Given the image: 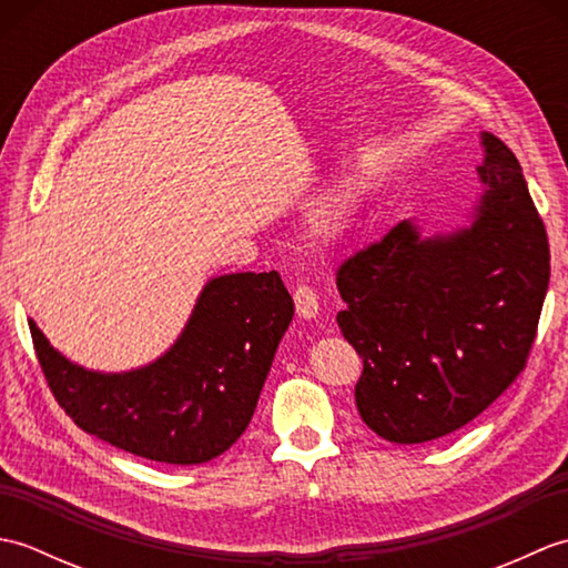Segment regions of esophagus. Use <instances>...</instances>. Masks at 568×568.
Segmentation results:
<instances>
[{"instance_id":"1","label":"esophagus","mask_w":568,"mask_h":568,"mask_svg":"<svg viewBox=\"0 0 568 568\" xmlns=\"http://www.w3.org/2000/svg\"><path fill=\"white\" fill-rule=\"evenodd\" d=\"M293 300H295V310H297V315H300V317H303V320L317 317L320 297H317V293H315V291H312L310 285H300V287H295Z\"/></svg>"}]
</instances>
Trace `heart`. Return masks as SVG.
Wrapping results in <instances>:
<instances>
[{
  "instance_id": "1",
  "label": "heart",
  "mask_w": 568,
  "mask_h": 568,
  "mask_svg": "<svg viewBox=\"0 0 568 568\" xmlns=\"http://www.w3.org/2000/svg\"><path fill=\"white\" fill-rule=\"evenodd\" d=\"M354 202H356V197H354L352 187L336 192L334 197L324 202L320 210V216H317L320 232L342 234L348 224V216H352V212H354Z\"/></svg>"
}]
</instances>
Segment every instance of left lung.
Wrapping results in <instances>:
<instances>
[{
  "instance_id": "1",
  "label": "left lung",
  "mask_w": 568,
  "mask_h": 568,
  "mask_svg": "<svg viewBox=\"0 0 568 568\" xmlns=\"http://www.w3.org/2000/svg\"><path fill=\"white\" fill-rule=\"evenodd\" d=\"M484 192L468 229L395 224L336 271L344 339L364 358L361 419L395 444L446 437L510 388L549 285L545 222L505 143L484 131Z\"/></svg>"
}]
</instances>
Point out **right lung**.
I'll use <instances>...</instances> for the list:
<instances>
[{
	"mask_svg": "<svg viewBox=\"0 0 568 568\" xmlns=\"http://www.w3.org/2000/svg\"><path fill=\"white\" fill-rule=\"evenodd\" d=\"M293 312L277 271L220 275L171 352L129 373L84 371L33 320L29 329L48 388L80 429L151 462L192 466L248 427Z\"/></svg>",
	"mask_w": 568,
	"mask_h": 568,
	"instance_id": "add662e5",
	"label": "right lung"
}]
</instances>
